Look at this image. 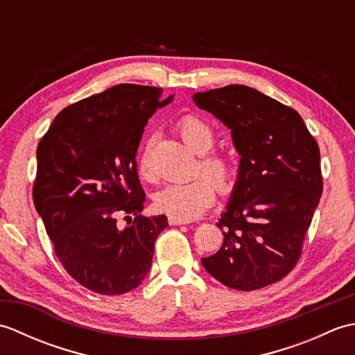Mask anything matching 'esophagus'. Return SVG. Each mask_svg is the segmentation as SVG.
<instances>
[{
    "label": "esophagus",
    "mask_w": 355,
    "mask_h": 355,
    "mask_svg": "<svg viewBox=\"0 0 355 355\" xmlns=\"http://www.w3.org/2000/svg\"><path fill=\"white\" fill-rule=\"evenodd\" d=\"M168 221H169L171 225H182V224H189L191 223V220H184V218L173 216V215L168 216Z\"/></svg>",
    "instance_id": "1"
}]
</instances>
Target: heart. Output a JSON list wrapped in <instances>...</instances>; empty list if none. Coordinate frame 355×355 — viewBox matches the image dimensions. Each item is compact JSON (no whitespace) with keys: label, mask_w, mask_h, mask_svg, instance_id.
<instances>
[{"label":"heart","mask_w":355,"mask_h":355,"mask_svg":"<svg viewBox=\"0 0 355 355\" xmlns=\"http://www.w3.org/2000/svg\"><path fill=\"white\" fill-rule=\"evenodd\" d=\"M177 132L193 153L202 154L198 172L210 178L198 177L187 183L168 184L155 195V205L163 212L192 220L212 206L216 189L229 192L236 182V164L233 158L224 153L210 149L215 145V132L212 126L197 116H184L177 122ZM150 141L143 148L139 158L140 177L146 182H154L155 171L153 166Z\"/></svg>","instance_id":"1"}]
</instances>
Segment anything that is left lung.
<instances>
[{
	"label": "left lung",
	"mask_w": 355,
	"mask_h": 355,
	"mask_svg": "<svg viewBox=\"0 0 355 355\" xmlns=\"http://www.w3.org/2000/svg\"><path fill=\"white\" fill-rule=\"evenodd\" d=\"M193 102L232 130L241 155L224 241L202 267L233 290L281 281L302 254L305 233L323 191L320 150L296 110L245 85L195 93Z\"/></svg>",
	"instance_id": "8db88e82"
}]
</instances>
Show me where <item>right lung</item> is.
I'll use <instances>...</instances> for the list:
<instances>
[{"mask_svg":"<svg viewBox=\"0 0 355 355\" xmlns=\"http://www.w3.org/2000/svg\"><path fill=\"white\" fill-rule=\"evenodd\" d=\"M163 89L119 84L64 108L36 149L33 202L74 281L117 296L148 275L164 215L143 216L135 154ZM122 214L127 227L120 230Z\"/></svg>","mask_w":355,"mask_h":355,"instance_id":"right-lung-1","label":"right lung"}]
</instances>
